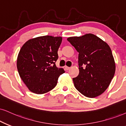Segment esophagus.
I'll use <instances>...</instances> for the list:
<instances>
[{
  "label": "esophagus",
  "mask_w": 126,
  "mask_h": 126,
  "mask_svg": "<svg viewBox=\"0 0 126 126\" xmlns=\"http://www.w3.org/2000/svg\"><path fill=\"white\" fill-rule=\"evenodd\" d=\"M70 67H67V66H64V69L66 70H69V69H70Z\"/></svg>",
  "instance_id": "1"
}]
</instances>
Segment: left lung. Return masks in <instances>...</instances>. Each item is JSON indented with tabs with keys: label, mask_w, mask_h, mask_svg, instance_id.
Segmentation results:
<instances>
[{
	"label": "left lung",
	"mask_w": 126,
	"mask_h": 126,
	"mask_svg": "<svg viewBox=\"0 0 126 126\" xmlns=\"http://www.w3.org/2000/svg\"><path fill=\"white\" fill-rule=\"evenodd\" d=\"M67 41L79 53V74L73 79L76 88L88 98L101 95L109 87L115 73L110 47L92 34L69 37Z\"/></svg>",
	"instance_id": "8db88e82"
}]
</instances>
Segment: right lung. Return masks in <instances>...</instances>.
<instances>
[{
    "label": "right lung",
    "instance_id": "obj_1",
    "mask_svg": "<svg viewBox=\"0 0 126 126\" xmlns=\"http://www.w3.org/2000/svg\"><path fill=\"white\" fill-rule=\"evenodd\" d=\"M62 41L61 36H39L27 41L21 48L17 67L21 79L30 91L43 94L56 87L65 71L55 62Z\"/></svg>",
    "mask_w": 126,
    "mask_h": 126
}]
</instances>
